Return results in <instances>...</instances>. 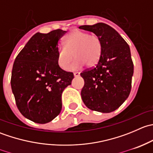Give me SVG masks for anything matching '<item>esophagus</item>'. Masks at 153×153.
Masks as SVG:
<instances>
[{
    "mask_svg": "<svg viewBox=\"0 0 153 153\" xmlns=\"http://www.w3.org/2000/svg\"><path fill=\"white\" fill-rule=\"evenodd\" d=\"M79 75H80V72H74V76L75 77H78V76H79Z\"/></svg>",
    "mask_w": 153,
    "mask_h": 153,
    "instance_id": "esophagus-1",
    "label": "esophagus"
}]
</instances>
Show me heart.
Listing matches in <instances>:
<instances>
[{
  "mask_svg": "<svg viewBox=\"0 0 153 153\" xmlns=\"http://www.w3.org/2000/svg\"><path fill=\"white\" fill-rule=\"evenodd\" d=\"M64 47L57 52V62L63 69H67L69 64L75 58L71 69H80L85 64L92 67L100 59L102 45L99 37L95 34L75 30L64 38Z\"/></svg>",
  "mask_w": 153,
  "mask_h": 153,
  "instance_id": "heart-1",
  "label": "heart"
}]
</instances>
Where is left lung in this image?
I'll use <instances>...</instances> for the list:
<instances>
[{
    "mask_svg": "<svg viewBox=\"0 0 153 153\" xmlns=\"http://www.w3.org/2000/svg\"><path fill=\"white\" fill-rule=\"evenodd\" d=\"M79 28L98 35L102 45L95 67L81 73L84 80L81 98L92 110L113 112L126 101L132 87L134 67L129 45L117 31L104 23Z\"/></svg>",
    "mask_w": 153,
    "mask_h": 153,
    "instance_id": "obj_1",
    "label": "left lung"
}]
</instances>
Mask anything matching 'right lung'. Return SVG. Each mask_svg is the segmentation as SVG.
Masks as SVG:
<instances>
[{
    "label": "right lung",
    "instance_id": "right-lung-1",
    "mask_svg": "<svg viewBox=\"0 0 153 153\" xmlns=\"http://www.w3.org/2000/svg\"><path fill=\"white\" fill-rule=\"evenodd\" d=\"M66 32L58 29L35 34L14 62L11 86L17 107L37 124H46L59 115L62 92L74 78L57 62L58 44Z\"/></svg>",
    "mask_w": 153,
    "mask_h": 153
}]
</instances>
